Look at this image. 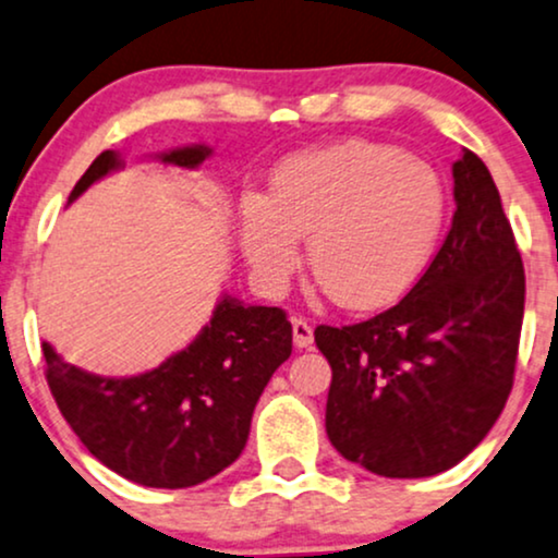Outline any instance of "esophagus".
<instances>
[{
  "mask_svg": "<svg viewBox=\"0 0 558 558\" xmlns=\"http://www.w3.org/2000/svg\"><path fill=\"white\" fill-rule=\"evenodd\" d=\"M312 342H314L312 324H308L306 319H301V316H295L293 319V344L299 350H303V348H308Z\"/></svg>",
  "mask_w": 558,
  "mask_h": 558,
  "instance_id": "1",
  "label": "esophagus"
}]
</instances>
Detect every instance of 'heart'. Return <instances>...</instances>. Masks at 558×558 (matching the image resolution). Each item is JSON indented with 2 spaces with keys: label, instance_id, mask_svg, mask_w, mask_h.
I'll use <instances>...</instances> for the list:
<instances>
[{
  "label": "heart",
  "instance_id": "heart-1",
  "mask_svg": "<svg viewBox=\"0 0 558 558\" xmlns=\"http://www.w3.org/2000/svg\"><path fill=\"white\" fill-rule=\"evenodd\" d=\"M239 216L246 263L265 288L288 283L308 236L322 291L337 306L371 312L399 301L427 270L446 187L425 159L352 138L286 159L270 197L244 195Z\"/></svg>",
  "mask_w": 558,
  "mask_h": 558
}]
</instances>
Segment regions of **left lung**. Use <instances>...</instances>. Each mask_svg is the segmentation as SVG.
Segmentation results:
<instances>
[{"label":"left lung","mask_w":558,"mask_h":558,"mask_svg":"<svg viewBox=\"0 0 558 558\" xmlns=\"http://www.w3.org/2000/svg\"><path fill=\"white\" fill-rule=\"evenodd\" d=\"M453 197L446 242L397 306L314 331L331 365V446L378 476L456 466L512 391L525 270L495 180L469 149L453 165Z\"/></svg>","instance_id":"1"}]
</instances>
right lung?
Here are the masks:
<instances>
[{
  "label": "right lung",
  "mask_w": 558,
  "mask_h": 558,
  "mask_svg": "<svg viewBox=\"0 0 558 558\" xmlns=\"http://www.w3.org/2000/svg\"><path fill=\"white\" fill-rule=\"evenodd\" d=\"M208 157V146L195 144L161 154V161L195 169ZM121 167L116 151H102L69 203ZM291 350L283 308L246 306L231 295L185 350L131 378L76 368L44 342L48 389L84 448L129 482L157 489L195 486L236 461L259 393Z\"/></svg>",
  "instance_id": "right-lung-1"
}]
</instances>
